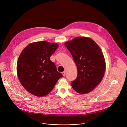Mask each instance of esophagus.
Segmentation results:
<instances>
[{
    "mask_svg": "<svg viewBox=\"0 0 127 127\" xmlns=\"http://www.w3.org/2000/svg\"><path fill=\"white\" fill-rule=\"evenodd\" d=\"M65 73H66V72L65 71H63L62 72V74L63 76H65Z\"/></svg>",
    "mask_w": 127,
    "mask_h": 127,
    "instance_id": "34e87169",
    "label": "esophagus"
}]
</instances>
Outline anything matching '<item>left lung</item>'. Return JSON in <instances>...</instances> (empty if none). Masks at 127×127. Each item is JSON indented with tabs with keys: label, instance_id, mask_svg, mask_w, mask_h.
<instances>
[{
	"label": "left lung",
	"instance_id": "left-lung-1",
	"mask_svg": "<svg viewBox=\"0 0 127 127\" xmlns=\"http://www.w3.org/2000/svg\"><path fill=\"white\" fill-rule=\"evenodd\" d=\"M65 45L77 68V78L71 83L72 88L80 94L89 93L104 75L105 61L101 49L92 39L86 37H77Z\"/></svg>",
	"mask_w": 127,
	"mask_h": 127
}]
</instances>
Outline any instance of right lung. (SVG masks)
Instances as JSON below:
<instances>
[{
    "instance_id": "right-lung-1",
    "label": "right lung",
    "mask_w": 127,
    "mask_h": 127,
    "mask_svg": "<svg viewBox=\"0 0 127 127\" xmlns=\"http://www.w3.org/2000/svg\"><path fill=\"white\" fill-rule=\"evenodd\" d=\"M59 45L46 41L32 43L22 51L16 65L17 75L27 92L42 97L49 94L63 76L50 57Z\"/></svg>"
}]
</instances>
